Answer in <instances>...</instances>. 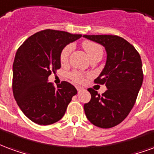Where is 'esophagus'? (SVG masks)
Returning <instances> with one entry per match:
<instances>
[{"instance_id": "esophagus-1", "label": "esophagus", "mask_w": 154, "mask_h": 154, "mask_svg": "<svg viewBox=\"0 0 154 154\" xmlns=\"http://www.w3.org/2000/svg\"><path fill=\"white\" fill-rule=\"evenodd\" d=\"M76 88H77L78 92H80V91L83 89V88H82V87H80V86H76Z\"/></svg>"}]
</instances>
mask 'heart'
Segmentation results:
<instances>
[{
    "mask_svg": "<svg viewBox=\"0 0 154 154\" xmlns=\"http://www.w3.org/2000/svg\"><path fill=\"white\" fill-rule=\"evenodd\" d=\"M83 48L85 50V51L87 52L89 58H93L95 56H97L98 54H102L103 55V48L100 45L97 44L96 42L91 41H85L83 43ZM73 50V45L68 44L63 48V50L61 51L60 53V61L62 63H66L68 60H69V55L71 53V51ZM69 78L71 79L74 81L77 82V83H83L85 79H84V75L83 74L79 71H73L69 75Z\"/></svg>",
    "mask_w": 154,
    "mask_h": 154,
    "instance_id": "heart-1",
    "label": "heart"
}]
</instances>
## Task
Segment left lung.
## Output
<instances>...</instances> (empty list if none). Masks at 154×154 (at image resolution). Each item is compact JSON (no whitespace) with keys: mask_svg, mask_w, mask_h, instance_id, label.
I'll return each instance as SVG.
<instances>
[{"mask_svg":"<svg viewBox=\"0 0 154 154\" xmlns=\"http://www.w3.org/2000/svg\"><path fill=\"white\" fill-rule=\"evenodd\" d=\"M99 43L106 51V65L94 82L105 85L102 95L88 88L91 100L85 103V115L97 127L112 128L123 122L133 108L143 84L142 61L134 46L116 35H84Z\"/></svg>","mask_w":154,"mask_h":154,"instance_id":"1","label":"left lung"}]
</instances>
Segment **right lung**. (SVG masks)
<instances>
[{
	"label": "right lung",
	"instance_id": "obj_1",
	"mask_svg": "<svg viewBox=\"0 0 154 154\" xmlns=\"http://www.w3.org/2000/svg\"><path fill=\"white\" fill-rule=\"evenodd\" d=\"M81 36L42 30L29 37L17 50L13 63V94L23 114L36 124L47 125L60 121L77 94L66 81L54 87L48 76L60 68L63 48Z\"/></svg>",
	"mask_w": 154,
	"mask_h": 154
}]
</instances>
